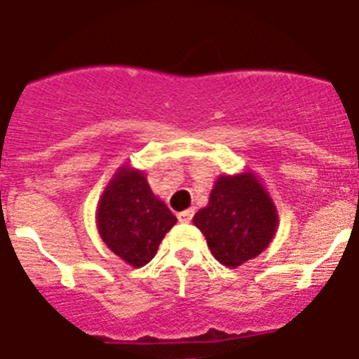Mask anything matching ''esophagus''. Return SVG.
Segmentation results:
<instances>
[{
  "mask_svg": "<svg viewBox=\"0 0 359 359\" xmlns=\"http://www.w3.org/2000/svg\"><path fill=\"white\" fill-rule=\"evenodd\" d=\"M193 216H195V211H193V209H187V211L179 212L177 218H179V222H182V224H189L193 219Z\"/></svg>",
  "mask_w": 359,
  "mask_h": 359,
  "instance_id": "34e87169",
  "label": "esophagus"
}]
</instances>
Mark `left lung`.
Returning a JSON list of instances; mask_svg holds the SVG:
<instances>
[{
    "mask_svg": "<svg viewBox=\"0 0 359 359\" xmlns=\"http://www.w3.org/2000/svg\"><path fill=\"white\" fill-rule=\"evenodd\" d=\"M212 256L236 268L259 256L276 234L277 212L264 187L252 173L219 177L208 208L193 218Z\"/></svg>",
    "mask_w": 359,
    "mask_h": 359,
    "instance_id": "1",
    "label": "left lung"
}]
</instances>
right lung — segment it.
<instances>
[{"mask_svg":"<svg viewBox=\"0 0 359 359\" xmlns=\"http://www.w3.org/2000/svg\"><path fill=\"white\" fill-rule=\"evenodd\" d=\"M98 231L107 247L140 268L156 256L164 234L177 218L156 198L143 173L123 168L103 193L98 205Z\"/></svg>","mask_w":359,"mask_h":359,"instance_id":"1","label":"right lung"}]
</instances>
